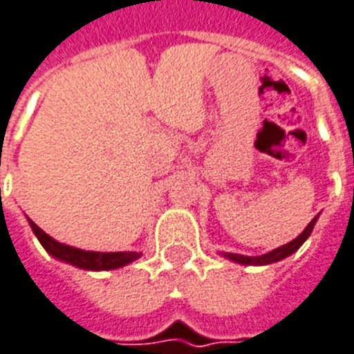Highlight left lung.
Wrapping results in <instances>:
<instances>
[{"label":"left lung","instance_id":"left-lung-1","mask_svg":"<svg viewBox=\"0 0 354 354\" xmlns=\"http://www.w3.org/2000/svg\"><path fill=\"white\" fill-rule=\"evenodd\" d=\"M316 219H318V216L313 219V221L307 225V228H305L301 234H299L296 239H292L290 243H287V245H283V247L276 248V250H272V252L268 254H263V256H257V257H248V256H239V254H225L226 257H230L232 261L236 263H241V265H268V263H276L279 261V259H283V257L290 256L292 252H296L301 245L305 243V239L310 236V232H313V228H315V223Z\"/></svg>","mask_w":354,"mask_h":354}]
</instances>
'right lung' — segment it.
Here are the masks:
<instances>
[{
    "mask_svg": "<svg viewBox=\"0 0 354 354\" xmlns=\"http://www.w3.org/2000/svg\"><path fill=\"white\" fill-rule=\"evenodd\" d=\"M30 228L44 245V248L56 259H62L65 263H71L78 268H86V270H111L128 265L140 257L138 252H89V250H80V248L69 247L64 243L55 241L53 237L47 236L41 228L34 221H30Z\"/></svg>",
    "mask_w": 354,
    "mask_h": 354,
    "instance_id": "right-lung-1",
    "label": "right lung"
}]
</instances>
